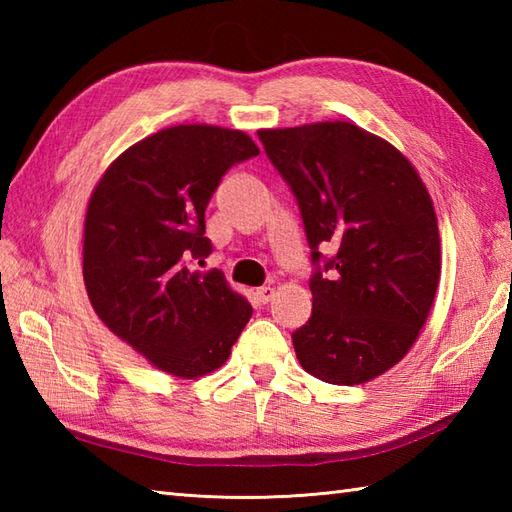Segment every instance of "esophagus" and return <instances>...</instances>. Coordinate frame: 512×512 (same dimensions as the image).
<instances>
[{
  "label": "esophagus",
  "mask_w": 512,
  "mask_h": 512,
  "mask_svg": "<svg viewBox=\"0 0 512 512\" xmlns=\"http://www.w3.org/2000/svg\"><path fill=\"white\" fill-rule=\"evenodd\" d=\"M273 297H275V288L273 286H262V288L255 290V299L259 303H268Z\"/></svg>",
  "instance_id": "34e87169"
}]
</instances>
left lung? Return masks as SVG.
Here are the masks:
<instances>
[{
    "label": "left lung",
    "instance_id": "1",
    "mask_svg": "<svg viewBox=\"0 0 512 512\" xmlns=\"http://www.w3.org/2000/svg\"><path fill=\"white\" fill-rule=\"evenodd\" d=\"M299 202L312 248L336 255L310 279L312 317L292 334L301 367L330 385H363L416 343L440 284L431 195L407 156L354 123L259 129Z\"/></svg>",
    "mask_w": 512,
    "mask_h": 512
}]
</instances>
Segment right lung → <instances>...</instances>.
Returning a JSON list of instances; mask_svg holds the SVG:
<instances>
[{
  "label": "right lung",
  "mask_w": 512,
  "mask_h": 512,
  "mask_svg": "<svg viewBox=\"0 0 512 512\" xmlns=\"http://www.w3.org/2000/svg\"><path fill=\"white\" fill-rule=\"evenodd\" d=\"M259 154L239 129L173 125L125 149L90 195L83 281L94 312L160 372L200 378L231 356L253 308L211 253L204 211L224 173Z\"/></svg>",
  "instance_id": "right-lung-1"
}]
</instances>
